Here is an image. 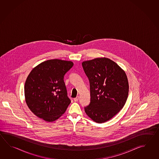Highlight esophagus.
I'll return each mask as SVG.
<instances>
[{
	"instance_id": "1",
	"label": "esophagus",
	"mask_w": 159,
	"mask_h": 159,
	"mask_svg": "<svg viewBox=\"0 0 159 159\" xmlns=\"http://www.w3.org/2000/svg\"><path fill=\"white\" fill-rule=\"evenodd\" d=\"M79 99H80V97L78 96L76 98H74V101H75V102H77L79 100Z\"/></svg>"
}]
</instances>
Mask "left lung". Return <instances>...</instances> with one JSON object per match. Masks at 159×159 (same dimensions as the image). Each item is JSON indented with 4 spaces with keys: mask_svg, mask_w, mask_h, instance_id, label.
Returning <instances> with one entry per match:
<instances>
[{
    "mask_svg": "<svg viewBox=\"0 0 159 159\" xmlns=\"http://www.w3.org/2000/svg\"><path fill=\"white\" fill-rule=\"evenodd\" d=\"M82 65L90 89V103L84 111L98 123L108 121L122 109L128 97L125 73L107 58L84 61Z\"/></svg>",
    "mask_w": 159,
    "mask_h": 159,
    "instance_id": "8db88e82",
    "label": "left lung"
}]
</instances>
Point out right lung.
I'll return each instance as SVG.
<instances>
[{
  "mask_svg": "<svg viewBox=\"0 0 159 159\" xmlns=\"http://www.w3.org/2000/svg\"><path fill=\"white\" fill-rule=\"evenodd\" d=\"M73 66L71 61L54 59L33 69L24 86L25 102L37 117L53 122L64 114L71 101L64 78Z\"/></svg>",
  "mask_w": 159,
  "mask_h": 159,
  "instance_id": "add662e5",
  "label": "right lung"
}]
</instances>
